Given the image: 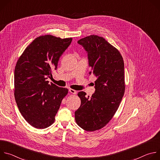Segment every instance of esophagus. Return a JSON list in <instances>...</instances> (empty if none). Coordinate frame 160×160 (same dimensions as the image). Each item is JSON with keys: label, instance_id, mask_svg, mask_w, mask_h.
<instances>
[{"label": "esophagus", "instance_id": "esophagus-1", "mask_svg": "<svg viewBox=\"0 0 160 160\" xmlns=\"http://www.w3.org/2000/svg\"><path fill=\"white\" fill-rule=\"evenodd\" d=\"M69 92L72 94H76L77 93V91L75 90H73L72 88H70L69 89Z\"/></svg>", "mask_w": 160, "mask_h": 160}]
</instances>
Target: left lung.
Here are the masks:
<instances>
[{"label": "left lung", "mask_w": 160, "mask_h": 160, "mask_svg": "<svg viewBox=\"0 0 160 160\" xmlns=\"http://www.w3.org/2000/svg\"><path fill=\"white\" fill-rule=\"evenodd\" d=\"M78 43L87 53L89 74L97 79L92 97L78 92L81 105L75 112V121L83 130L93 132L107 125L119 107L125 88L124 62L120 52L103 37L90 35Z\"/></svg>", "instance_id": "obj_1"}]
</instances>
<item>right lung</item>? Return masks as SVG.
Masks as SVG:
<instances>
[{
	"instance_id": "add662e5",
	"label": "right lung",
	"mask_w": 160,
	"mask_h": 160,
	"mask_svg": "<svg viewBox=\"0 0 160 160\" xmlns=\"http://www.w3.org/2000/svg\"><path fill=\"white\" fill-rule=\"evenodd\" d=\"M72 41L51 35L36 38L25 49L14 70V98L25 120L36 128L51 126L68 90L47 81Z\"/></svg>"
}]
</instances>
